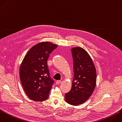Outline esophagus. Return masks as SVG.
<instances>
[{"instance_id":"obj_1","label":"esophagus","mask_w":122,"mask_h":122,"mask_svg":"<svg viewBox=\"0 0 122 122\" xmlns=\"http://www.w3.org/2000/svg\"><path fill=\"white\" fill-rule=\"evenodd\" d=\"M61 81H56V84H59L61 83Z\"/></svg>"}]
</instances>
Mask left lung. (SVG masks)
I'll return each instance as SVG.
<instances>
[{"label":"left lung","instance_id":"8db88e82","mask_svg":"<svg viewBox=\"0 0 122 122\" xmlns=\"http://www.w3.org/2000/svg\"><path fill=\"white\" fill-rule=\"evenodd\" d=\"M73 61L74 77L71 90L65 95V101L78 105L87 101L92 93L96 82V71L88 52L81 47L71 50Z\"/></svg>","mask_w":122,"mask_h":122}]
</instances>
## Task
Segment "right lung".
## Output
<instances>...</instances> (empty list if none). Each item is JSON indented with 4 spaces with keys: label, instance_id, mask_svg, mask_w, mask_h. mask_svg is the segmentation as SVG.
Returning a JSON list of instances; mask_svg holds the SVG:
<instances>
[{
    "label": "right lung",
    "instance_id": "1",
    "mask_svg": "<svg viewBox=\"0 0 122 122\" xmlns=\"http://www.w3.org/2000/svg\"><path fill=\"white\" fill-rule=\"evenodd\" d=\"M58 47L49 42L33 46L24 57L20 66V76L28 97L36 102L48 99L54 81L50 76L47 61L51 52Z\"/></svg>",
    "mask_w": 122,
    "mask_h": 122
}]
</instances>
